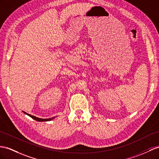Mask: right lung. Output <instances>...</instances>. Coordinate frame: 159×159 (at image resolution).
<instances>
[{"mask_svg":"<svg viewBox=\"0 0 159 159\" xmlns=\"http://www.w3.org/2000/svg\"><path fill=\"white\" fill-rule=\"evenodd\" d=\"M24 113H25V114H27V116H29L30 117H31V118H33L34 120H36V121H51L52 120H53V119H54L55 118V117H52V118H48V119H42V118H39V117H35V116H31V115H30V114H29V113H27L26 112H25V111H23Z\"/></svg>","mask_w":159,"mask_h":159,"instance_id":"obj_1","label":"right lung"}]
</instances>
